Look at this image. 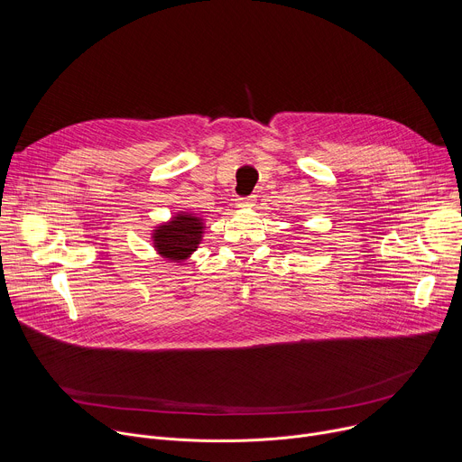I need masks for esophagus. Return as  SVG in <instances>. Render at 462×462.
Instances as JSON below:
<instances>
[{"instance_id": "1", "label": "esophagus", "mask_w": 462, "mask_h": 462, "mask_svg": "<svg viewBox=\"0 0 462 462\" xmlns=\"http://www.w3.org/2000/svg\"><path fill=\"white\" fill-rule=\"evenodd\" d=\"M255 203V196H245V198H237L236 199V205L239 208H246V207H252Z\"/></svg>"}]
</instances>
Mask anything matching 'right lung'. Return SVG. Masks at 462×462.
I'll list each match as a JSON object with an SVG mask.
<instances>
[{
	"mask_svg": "<svg viewBox=\"0 0 462 462\" xmlns=\"http://www.w3.org/2000/svg\"><path fill=\"white\" fill-rule=\"evenodd\" d=\"M203 223L198 216L178 214L171 223L153 230V246L158 252L172 261L187 259L201 243Z\"/></svg>",
	"mask_w": 462,
	"mask_h": 462,
	"instance_id": "right-lung-1",
	"label": "right lung"
}]
</instances>
